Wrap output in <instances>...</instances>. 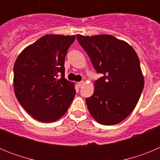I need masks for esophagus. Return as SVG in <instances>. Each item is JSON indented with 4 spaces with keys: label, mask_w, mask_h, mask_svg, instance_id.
I'll list each match as a JSON object with an SVG mask.
<instances>
[{
    "label": "esophagus",
    "mask_w": 160,
    "mask_h": 160,
    "mask_svg": "<svg viewBox=\"0 0 160 160\" xmlns=\"http://www.w3.org/2000/svg\"><path fill=\"white\" fill-rule=\"evenodd\" d=\"M83 84H84V82H83V81L79 82H78V86L79 87H82Z\"/></svg>",
    "instance_id": "1"
}]
</instances>
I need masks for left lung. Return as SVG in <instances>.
<instances>
[{
	"mask_svg": "<svg viewBox=\"0 0 160 160\" xmlns=\"http://www.w3.org/2000/svg\"><path fill=\"white\" fill-rule=\"evenodd\" d=\"M77 39L98 73L94 92L86 99L90 114L98 123L114 125L128 118L136 107L144 78L135 49L109 34L82 36Z\"/></svg>",
	"mask_w": 160,
	"mask_h": 160,
	"instance_id": "8db88e82",
	"label": "left lung"
}]
</instances>
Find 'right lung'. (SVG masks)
Instances as JSON below:
<instances>
[{"label": "right lung", "instance_id": "right-lung-1", "mask_svg": "<svg viewBox=\"0 0 160 160\" xmlns=\"http://www.w3.org/2000/svg\"><path fill=\"white\" fill-rule=\"evenodd\" d=\"M74 35L47 34L27 46L13 66L14 93L35 119L54 122L67 111L75 96L74 84L65 78V58Z\"/></svg>", "mask_w": 160, "mask_h": 160}]
</instances>
